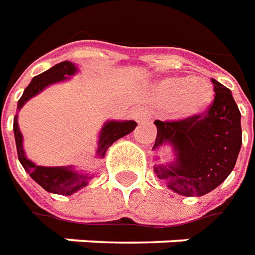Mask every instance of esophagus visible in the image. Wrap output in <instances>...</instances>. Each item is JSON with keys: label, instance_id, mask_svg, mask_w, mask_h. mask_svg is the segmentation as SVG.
Segmentation results:
<instances>
[{"label": "esophagus", "instance_id": "esophagus-1", "mask_svg": "<svg viewBox=\"0 0 255 255\" xmlns=\"http://www.w3.org/2000/svg\"><path fill=\"white\" fill-rule=\"evenodd\" d=\"M134 118L138 121V122H147L151 119V114L148 113V111H144V110H138L134 113Z\"/></svg>", "mask_w": 255, "mask_h": 255}]
</instances>
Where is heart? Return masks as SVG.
<instances>
[{"instance_id": "b5f03b06", "label": "heart", "mask_w": 255, "mask_h": 255, "mask_svg": "<svg viewBox=\"0 0 255 255\" xmlns=\"http://www.w3.org/2000/svg\"><path fill=\"white\" fill-rule=\"evenodd\" d=\"M155 97L160 106H173L177 117L189 118L210 106L214 99V89L205 78L170 77L156 85Z\"/></svg>"}]
</instances>
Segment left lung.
Returning a JSON list of instances; mask_svg holds the SVG:
<instances>
[{"instance_id": "obj_1", "label": "left lung", "mask_w": 255, "mask_h": 255, "mask_svg": "<svg viewBox=\"0 0 255 255\" xmlns=\"http://www.w3.org/2000/svg\"><path fill=\"white\" fill-rule=\"evenodd\" d=\"M214 100L203 114L181 121H155L156 140L152 149L169 144L174 162L156 163L159 180L182 196H202L217 188L234 170L242 147L240 111L232 93L211 79Z\"/></svg>"}]
</instances>
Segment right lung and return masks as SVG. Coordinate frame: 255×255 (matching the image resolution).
I'll use <instances>...</instances> for the list:
<instances>
[{"mask_svg":"<svg viewBox=\"0 0 255 255\" xmlns=\"http://www.w3.org/2000/svg\"><path fill=\"white\" fill-rule=\"evenodd\" d=\"M77 67L71 61H61L56 64L45 73L39 74L31 79L30 85L27 86L23 95L17 102V110H20L26 102L31 97L42 92L49 85L57 84L61 81H66L68 77H71L77 73ZM137 124L134 121H108L100 130L99 137V145L96 151L97 158H104L110 145L113 142L119 140L121 137L129 134L134 130ZM13 133H15L16 149L17 156L24 170L30 174L32 180L38 182L45 191L57 195H73L81 188L88 185L92 176L85 171H75L71 166H59V167H46V166H38L30 159H27L24 149H23V136H21L19 125H17V115L13 118Z\"/></svg>","mask_w":255,"mask_h":255,"instance_id":"add662e5","label":"right lung"}]
</instances>
